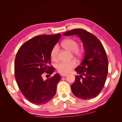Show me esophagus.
I'll return each mask as SVG.
<instances>
[{
    "label": "esophagus",
    "instance_id": "1",
    "mask_svg": "<svg viewBox=\"0 0 122 122\" xmlns=\"http://www.w3.org/2000/svg\"><path fill=\"white\" fill-rule=\"evenodd\" d=\"M61 75L62 77H65L66 76H67V74H62L61 73Z\"/></svg>",
    "mask_w": 122,
    "mask_h": 122
}]
</instances>
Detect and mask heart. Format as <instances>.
<instances>
[{
    "mask_svg": "<svg viewBox=\"0 0 122 122\" xmlns=\"http://www.w3.org/2000/svg\"><path fill=\"white\" fill-rule=\"evenodd\" d=\"M62 45L64 48L73 52V54L76 56L79 57L82 55V50L78 48L79 44L76 41L69 39L65 40L62 42ZM60 47L58 44L55 45L51 50V57L53 61H56L58 58V55ZM76 63L75 61L69 62H61L56 66V69L58 72L62 74H66L70 72L71 70L76 67Z\"/></svg>",
    "mask_w": 122,
    "mask_h": 122,
    "instance_id": "obj_1",
    "label": "heart"
}]
</instances>
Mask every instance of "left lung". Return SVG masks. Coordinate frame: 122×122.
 <instances>
[{"label":"left lung","mask_w":122,"mask_h":122,"mask_svg":"<svg viewBox=\"0 0 122 122\" xmlns=\"http://www.w3.org/2000/svg\"><path fill=\"white\" fill-rule=\"evenodd\" d=\"M78 36L84 49L82 61L75 71L79 74L71 85L73 94L77 98L87 100L96 97L104 86L108 74V62L104 48L95 35L83 29L68 31L64 36Z\"/></svg>","instance_id":"1"}]
</instances>
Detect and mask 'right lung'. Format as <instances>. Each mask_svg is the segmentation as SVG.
<instances>
[{
  "label": "right lung",
  "instance_id": "1",
  "mask_svg": "<svg viewBox=\"0 0 122 122\" xmlns=\"http://www.w3.org/2000/svg\"><path fill=\"white\" fill-rule=\"evenodd\" d=\"M61 36V34L35 36L24 43L16 54L14 68L16 82L22 94L33 104H45L56 93L60 75L57 73L46 80L42 75L45 72L52 74L54 71V68L49 66L50 52Z\"/></svg>",
  "mask_w": 122,
  "mask_h": 122
}]
</instances>
